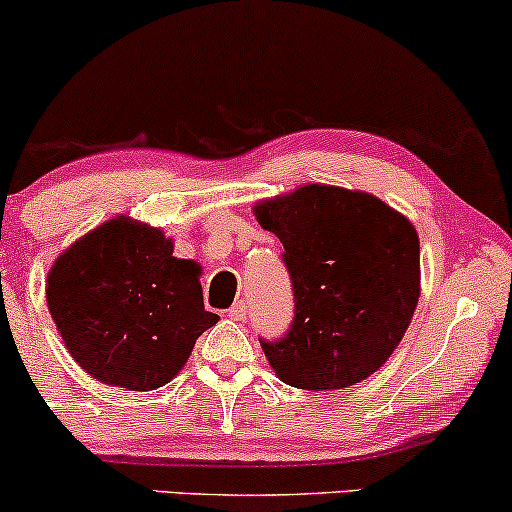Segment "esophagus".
I'll use <instances>...</instances> for the list:
<instances>
[{"mask_svg": "<svg viewBox=\"0 0 512 512\" xmlns=\"http://www.w3.org/2000/svg\"><path fill=\"white\" fill-rule=\"evenodd\" d=\"M245 312H248V303H243V300H238L236 305L229 307V312H226V317L233 319V322H240V319H245Z\"/></svg>", "mask_w": 512, "mask_h": 512, "instance_id": "34e87169", "label": "esophagus"}]
</instances>
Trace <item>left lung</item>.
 Masks as SVG:
<instances>
[{"label": "left lung", "mask_w": 512, "mask_h": 512, "mask_svg": "<svg viewBox=\"0 0 512 512\" xmlns=\"http://www.w3.org/2000/svg\"><path fill=\"white\" fill-rule=\"evenodd\" d=\"M283 243L295 317L262 341L283 384L336 391L372 377L393 355L420 300V236L408 217L365 190L307 183L255 207Z\"/></svg>", "instance_id": "1"}]
</instances>
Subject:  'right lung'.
Listing matches in <instances>:
<instances>
[{"label":"right lung","instance_id":"add662e5","mask_svg":"<svg viewBox=\"0 0 512 512\" xmlns=\"http://www.w3.org/2000/svg\"><path fill=\"white\" fill-rule=\"evenodd\" d=\"M202 267L174 238L126 214L71 243L47 274V307L78 367L126 391H155L186 367L202 331Z\"/></svg>","mask_w":512,"mask_h":512}]
</instances>
